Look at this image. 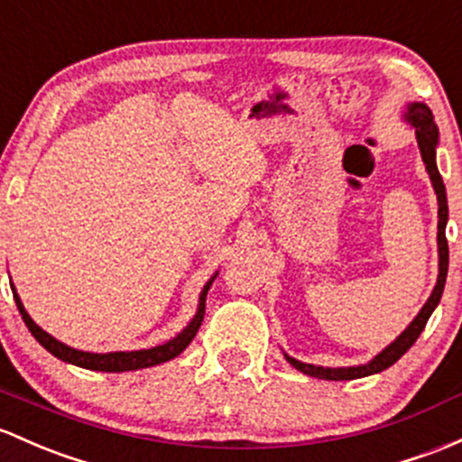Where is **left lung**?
<instances>
[{"label": "left lung", "mask_w": 462, "mask_h": 462, "mask_svg": "<svg viewBox=\"0 0 462 462\" xmlns=\"http://www.w3.org/2000/svg\"><path fill=\"white\" fill-rule=\"evenodd\" d=\"M405 116H408V121L414 125L416 141H419V150H420V156H423L425 170L430 173V180L431 185H434L436 198H439V280H436V286L434 291H431L430 300L425 301V306L420 309L419 315L414 317V321H411L408 328L392 341L388 348L381 352V355H376L368 365H355V368H321V365L301 364V361L292 359V356L286 355V361H289L291 365H295L300 372H304V374L317 376V379H326V381H350V379H361V376H368V374H374V372L390 368L392 364H396V361H399L401 356L414 346V341L419 339V335L423 332L425 324H428L430 315L434 312L436 306H439L440 295H443L445 280H448L449 249H448V237H445V225H448V196H445L443 178H440L439 170H436V143H439V127H436L431 110L425 106V103H411Z\"/></svg>", "instance_id": "obj_1"}]
</instances>
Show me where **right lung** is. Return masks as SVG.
<instances>
[{"instance_id":"obj_1","label":"right lung","mask_w":462,"mask_h":462,"mask_svg":"<svg viewBox=\"0 0 462 462\" xmlns=\"http://www.w3.org/2000/svg\"><path fill=\"white\" fill-rule=\"evenodd\" d=\"M211 282L200 292V306H198L196 317H193V319L189 321V326H187V328L182 330L180 335L173 337V339L167 341V344L156 346V348H150V350L107 352V355H94V352L74 350V348H70V346L57 341L52 335H48L46 330H42L37 324H34V321L31 319V315H28L26 309H23L22 300H19V295L14 292V289H13V295H14V301H17L19 312H22V319L26 321L28 330H31L34 339H37L39 344H42L48 352H52L57 359L68 361V364H74V365H79V368H88V370L125 372V370L150 368V365L162 364V361H170V359H173V356L180 355V352L191 344V339L196 337L198 328H200L202 319H205V300H207V291H209Z\"/></svg>"}]
</instances>
